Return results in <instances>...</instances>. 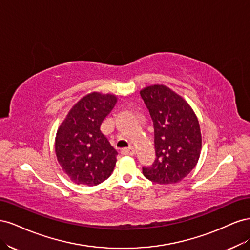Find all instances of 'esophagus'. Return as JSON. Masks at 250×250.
<instances>
[{
    "label": "esophagus",
    "mask_w": 250,
    "mask_h": 250,
    "mask_svg": "<svg viewBox=\"0 0 250 250\" xmlns=\"http://www.w3.org/2000/svg\"><path fill=\"white\" fill-rule=\"evenodd\" d=\"M122 153L123 155H134L135 154V149L133 147H129V148H125L122 150Z\"/></svg>",
    "instance_id": "1"
}]
</instances>
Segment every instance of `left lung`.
Returning a JSON list of instances; mask_svg holds the SVG:
<instances>
[{
	"mask_svg": "<svg viewBox=\"0 0 250 250\" xmlns=\"http://www.w3.org/2000/svg\"><path fill=\"white\" fill-rule=\"evenodd\" d=\"M154 126L156 158L143 168L147 179L158 185L176 184L197 165L202 139L197 116L191 105L173 89L153 84L141 89Z\"/></svg>",
	"mask_w": 250,
	"mask_h": 250,
	"instance_id": "obj_1",
	"label": "left lung"
}]
</instances>
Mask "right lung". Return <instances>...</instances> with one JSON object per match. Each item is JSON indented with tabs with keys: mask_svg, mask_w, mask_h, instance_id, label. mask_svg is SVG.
<instances>
[{
	"mask_svg": "<svg viewBox=\"0 0 250 250\" xmlns=\"http://www.w3.org/2000/svg\"><path fill=\"white\" fill-rule=\"evenodd\" d=\"M117 101L113 94L89 93L74 105L59 125L55 153L60 167L73 183L92 187L111 175L118 152L100 126Z\"/></svg>",
	"mask_w": 250,
	"mask_h": 250,
	"instance_id": "obj_1",
	"label": "right lung"
}]
</instances>
